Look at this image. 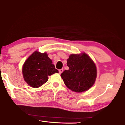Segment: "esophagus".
Returning <instances> with one entry per match:
<instances>
[{
	"label": "esophagus",
	"mask_w": 125,
	"mask_h": 125,
	"mask_svg": "<svg viewBox=\"0 0 125 125\" xmlns=\"http://www.w3.org/2000/svg\"><path fill=\"white\" fill-rule=\"evenodd\" d=\"M63 69H59V73H60V74H61L63 72Z\"/></svg>",
	"instance_id": "34e87169"
}]
</instances>
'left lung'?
<instances>
[{"label":"left lung","mask_w":125,"mask_h":125,"mask_svg":"<svg viewBox=\"0 0 125 125\" xmlns=\"http://www.w3.org/2000/svg\"><path fill=\"white\" fill-rule=\"evenodd\" d=\"M67 64L69 69L64 71L61 76L69 89L80 93L92 87L96 78V68L87 54H71Z\"/></svg>","instance_id":"8db88e82"}]
</instances>
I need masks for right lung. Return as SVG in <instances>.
I'll return each mask as SVG.
<instances>
[{
    "label": "right lung",
    "instance_id": "1",
    "mask_svg": "<svg viewBox=\"0 0 125 125\" xmlns=\"http://www.w3.org/2000/svg\"><path fill=\"white\" fill-rule=\"evenodd\" d=\"M58 71L46 53L35 51L25 61L22 67L24 79L31 87L37 88L48 80V76Z\"/></svg>",
    "mask_w": 125,
    "mask_h": 125
}]
</instances>
